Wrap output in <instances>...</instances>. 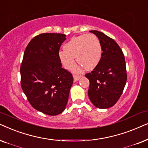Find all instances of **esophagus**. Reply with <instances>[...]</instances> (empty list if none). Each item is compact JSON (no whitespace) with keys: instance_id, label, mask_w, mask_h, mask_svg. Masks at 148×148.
I'll return each mask as SVG.
<instances>
[{"instance_id":"1","label":"esophagus","mask_w":148,"mask_h":148,"mask_svg":"<svg viewBox=\"0 0 148 148\" xmlns=\"http://www.w3.org/2000/svg\"><path fill=\"white\" fill-rule=\"evenodd\" d=\"M73 77H74V81L76 82L80 79V77H81V76H80V75H76V74H74V75H73Z\"/></svg>"}]
</instances>
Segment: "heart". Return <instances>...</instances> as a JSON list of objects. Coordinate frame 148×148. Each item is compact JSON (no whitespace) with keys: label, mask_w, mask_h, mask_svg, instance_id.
<instances>
[{"label":"heart","mask_w":148,"mask_h":148,"mask_svg":"<svg viewBox=\"0 0 148 148\" xmlns=\"http://www.w3.org/2000/svg\"><path fill=\"white\" fill-rule=\"evenodd\" d=\"M59 53V58L65 68L70 70L74 64V58L79 65L76 72L84 68L92 70L97 66L102 56V47L99 39L94 34H82L73 37Z\"/></svg>","instance_id":"heart-1"}]
</instances>
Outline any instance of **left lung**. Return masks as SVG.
I'll use <instances>...</instances> for the list:
<instances>
[{
    "instance_id": "obj_1",
    "label": "left lung",
    "mask_w": 148,
    "mask_h": 148,
    "mask_svg": "<svg viewBox=\"0 0 148 148\" xmlns=\"http://www.w3.org/2000/svg\"><path fill=\"white\" fill-rule=\"evenodd\" d=\"M90 32L99 39L102 56L94 70L85 74L90 82L88 95L95 107L106 109L118 101L127 82L125 56L113 39L101 32Z\"/></svg>"
}]
</instances>
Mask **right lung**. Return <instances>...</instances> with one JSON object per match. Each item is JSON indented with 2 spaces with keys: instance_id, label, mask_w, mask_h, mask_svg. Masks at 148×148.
Wrapping results in <instances>:
<instances>
[{
  "instance_id": "add662e5",
  "label": "right lung",
  "mask_w": 148,
  "mask_h": 148,
  "mask_svg": "<svg viewBox=\"0 0 148 148\" xmlns=\"http://www.w3.org/2000/svg\"><path fill=\"white\" fill-rule=\"evenodd\" d=\"M66 35L43 33L34 37L23 53L20 67L21 86L29 103L43 114L64 112L73 76L62 68L59 51Z\"/></svg>"
}]
</instances>
